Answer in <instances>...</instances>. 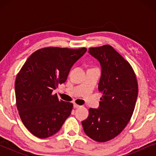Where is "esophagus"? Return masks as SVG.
<instances>
[{"instance_id": "esophagus-1", "label": "esophagus", "mask_w": 156, "mask_h": 156, "mask_svg": "<svg viewBox=\"0 0 156 156\" xmlns=\"http://www.w3.org/2000/svg\"><path fill=\"white\" fill-rule=\"evenodd\" d=\"M80 106H81L78 105V104H75V103L74 104V108H80Z\"/></svg>"}]
</instances>
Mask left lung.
Here are the masks:
<instances>
[{
	"instance_id": "8db88e82",
	"label": "left lung",
	"mask_w": 156,
	"mask_h": 156,
	"mask_svg": "<svg viewBox=\"0 0 156 156\" xmlns=\"http://www.w3.org/2000/svg\"><path fill=\"white\" fill-rule=\"evenodd\" d=\"M89 52L101 64L99 90L102 97L99 108H89L88 118L82 123L89 138L104 143L119 135L131 120L138 82L129 62L109 44L90 48Z\"/></svg>"
}]
</instances>
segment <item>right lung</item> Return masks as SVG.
Wrapping results in <instances>:
<instances>
[{"label": "right lung", "instance_id": "obj_1", "mask_svg": "<svg viewBox=\"0 0 156 156\" xmlns=\"http://www.w3.org/2000/svg\"><path fill=\"white\" fill-rule=\"evenodd\" d=\"M86 48L48 47L34 52L17 74L16 106L22 122L36 137L46 138L59 131L73 104L52 91L67 80L70 69Z\"/></svg>", "mask_w": 156, "mask_h": 156}]
</instances>
